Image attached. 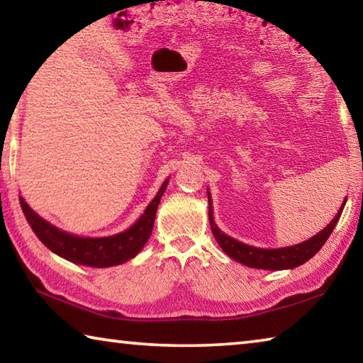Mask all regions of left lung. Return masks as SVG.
Here are the masks:
<instances>
[{
	"label": "left lung",
	"mask_w": 363,
	"mask_h": 363,
	"mask_svg": "<svg viewBox=\"0 0 363 363\" xmlns=\"http://www.w3.org/2000/svg\"><path fill=\"white\" fill-rule=\"evenodd\" d=\"M206 194H208V206H210V210H208V216H210L211 232L214 238H216L219 247L223 248L224 253L229 257H232L233 261L240 262L247 267L262 269V270L294 269L301 266V264L309 261L312 256H315L318 253V250H320L325 245V242L328 240L330 233L333 232V229L336 227L337 220L341 218V213L344 210V205H346V200H347L344 199L341 208L337 210L336 216L331 219V223L327 227H323L317 235L311 237L309 240L291 245V247H284V248H257L243 242H238L237 238L227 235V233H224L219 229L218 224L214 223L213 200H211L210 190L208 189H206Z\"/></svg>",
	"instance_id": "1"
}]
</instances>
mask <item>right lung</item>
<instances>
[{
	"instance_id": "obj_1",
	"label": "right lung",
	"mask_w": 363,
	"mask_h": 363,
	"mask_svg": "<svg viewBox=\"0 0 363 363\" xmlns=\"http://www.w3.org/2000/svg\"><path fill=\"white\" fill-rule=\"evenodd\" d=\"M168 182L169 177L163 181L157 195L147 205L136 223L123 232L107 237H79L75 233L65 232L45 218H41L38 213H35L23 196H19V200L27 223L32 227L35 235L52 253L73 264H79V266L113 267L138 256L139 251L144 248V245L150 238L160 200H162L164 190L168 187Z\"/></svg>"
}]
</instances>
